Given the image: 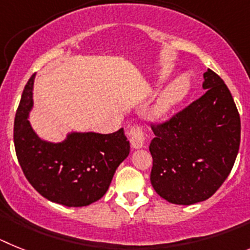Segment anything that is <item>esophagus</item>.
<instances>
[{"label":"esophagus","mask_w":250,"mask_h":250,"mask_svg":"<svg viewBox=\"0 0 250 250\" xmlns=\"http://www.w3.org/2000/svg\"><path fill=\"white\" fill-rule=\"evenodd\" d=\"M128 136H129V141L133 148H141L145 145V140H146V133H145V128L142 125L137 123L128 131Z\"/></svg>","instance_id":"esophagus-1"}]
</instances>
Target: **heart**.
Instances as JSON below:
<instances>
[{
    "instance_id": "1",
    "label": "heart",
    "mask_w": 250,
    "mask_h": 250,
    "mask_svg": "<svg viewBox=\"0 0 250 250\" xmlns=\"http://www.w3.org/2000/svg\"><path fill=\"white\" fill-rule=\"evenodd\" d=\"M190 85L191 83L188 75H181L167 86L156 105V113L158 116H164L168 113L176 104L185 98L190 90Z\"/></svg>"
}]
</instances>
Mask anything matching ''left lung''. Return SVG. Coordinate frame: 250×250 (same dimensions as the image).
I'll return each instance as SVG.
<instances>
[{
  "label": "left lung",
  "instance_id": "obj_1",
  "mask_svg": "<svg viewBox=\"0 0 250 250\" xmlns=\"http://www.w3.org/2000/svg\"><path fill=\"white\" fill-rule=\"evenodd\" d=\"M200 98L152 122L151 184L162 199L192 205L209 199L229 176L240 145V116L218 74H204Z\"/></svg>",
  "mask_w": 250,
  "mask_h": 250
}]
</instances>
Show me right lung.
Wrapping results in <instances>:
<instances>
[{
  "instance_id": "add662e5",
  "label": "right lung",
  "mask_w": 250,
  "mask_h": 250,
  "mask_svg": "<svg viewBox=\"0 0 250 250\" xmlns=\"http://www.w3.org/2000/svg\"><path fill=\"white\" fill-rule=\"evenodd\" d=\"M34 77L26 83L14 123L15 151L23 175L53 203L90 205L107 192L117 167L129 153L125 131L73 133L62 143L41 141L27 121Z\"/></svg>"
}]
</instances>
